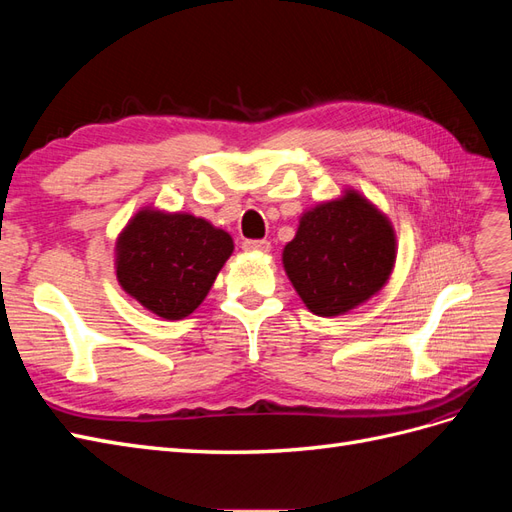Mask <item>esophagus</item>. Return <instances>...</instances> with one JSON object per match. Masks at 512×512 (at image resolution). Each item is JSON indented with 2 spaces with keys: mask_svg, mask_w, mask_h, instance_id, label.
Masks as SVG:
<instances>
[{
  "mask_svg": "<svg viewBox=\"0 0 512 512\" xmlns=\"http://www.w3.org/2000/svg\"><path fill=\"white\" fill-rule=\"evenodd\" d=\"M243 250L267 254V252H271V243L267 239H247V241H243Z\"/></svg>",
  "mask_w": 512,
  "mask_h": 512,
  "instance_id": "obj_1",
  "label": "esophagus"
}]
</instances>
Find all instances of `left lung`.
<instances>
[{
	"mask_svg": "<svg viewBox=\"0 0 512 512\" xmlns=\"http://www.w3.org/2000/svg\"><path fill=\"white\" fill-rule=\"evenodd\" d=\"M391 220L356 190L301 213L282 252L284 271L309 312L333 318L378 294L395 267Z\"/></svg>",
	"mask_w": 512,
	"mask_h": 512,
	"instance_id": "obj_1",
	"label": "left lung"
}]
</instances>
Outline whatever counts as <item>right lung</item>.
Masks as SVG:
<instances>
[{
	"label": "right lung",
	"mask_w": 512,
	"mask_h": 512,
	"mask_svg": "<svg viewBox=\"0 0 512 512\" xmlns=\"http://www.w3.org/2000/svg\"><path fill=\"white\" fill-rule=\"evenodd\" d=\"M232 250L228 232L203 218L143 207L117 237V282L151 314L181 320L205 301Z\"/></svg>",
	"instance_id": "obj_1"
}]
</instances>
